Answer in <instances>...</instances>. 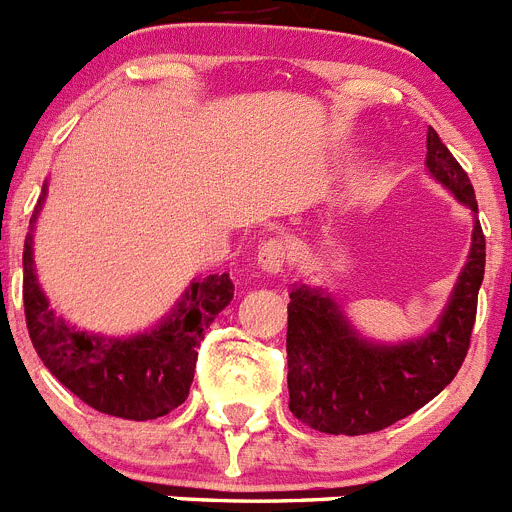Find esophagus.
Returning <instances> with one entry per match:
<instances>
[{"instance_id":"1","label":"esophagus","mask_w":512,"mask_h":512,"mask_svg":"<svg viewBox=\"0 0 512 512\" xmlns=\"http://www.w3.org/2000/svg\"><path fill=\"white\" fill-rule=\"evenodd\" d=\"M287 259H289V243L284 241V238H269V241H264L259 246V264L261 269L271 271V274H277V271H282L284 266H287Z\"/></svg>"}]
</instances>
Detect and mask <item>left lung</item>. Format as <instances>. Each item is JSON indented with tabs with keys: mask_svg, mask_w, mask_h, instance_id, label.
Instances as JSON below:
<instances>
[{
	"mask_svg": "<svg viewBox=\"0 0 512 512\" xmlns=\"http://www.w3.org/2000/svg\"><path fill=\"white\" fill-rule=\"evenodd\" d=\"M425 164L438 182L456 194V200L477 212L467 171L433 128L428 130ZM482 277L485 233L479 220H474L472 253L438 328L405 346H372L361 341L325 292L292 289L287 307L292 415L320 433L364 436L423 408L456 377L467 359Z\"/></svg>",
	"mask_w": 512,
	"mask_h": 512,
	"instance_id": "8db88e82",
	"label": "left lung"
}]
</instances>
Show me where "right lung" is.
<instances>
[{
  "mask_svg": "<svg viewBox=\"0 0 512 512\" xmlns=\"http://www.w3.org/2000/svg\"><path fill=\"white\" fill-rule=\"evenodd\" d=\"M40 202L43 197L35 205V215ZM22 269L25 323L40 361L89 408L125 420L161 418L187 400L197 348L217 312L233 300L228 274H210L194 282L176 310L151 333L107 341L79 333L53 315L35 279L30 235Z\"/></svg>",
  "mask_w": 512,
  "mask_h": 512,
  "instance_id": "obj_1",
  "label": "right lung"
}]
</instances>
